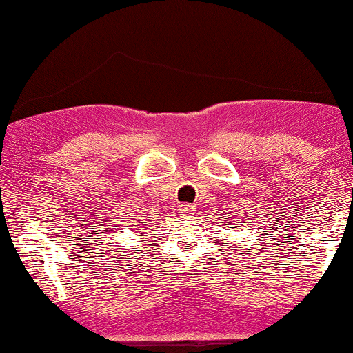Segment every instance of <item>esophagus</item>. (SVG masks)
<instances>
[{"label":"esophagus","mask_w":353,"mask_h":353,"mask_svg":"<svg viewBox=\"0 0 353 353\" xmlns=\"http://www.w3.org/2000/svg\"><path fill=\"white\" fill-rule=\"evenodd\" d=\"M179 210L184 215H188V214H190V212H192V205H190V203H181V209Z\"/></svg>","instance_id":"esophagus-1"}]
</instances>
